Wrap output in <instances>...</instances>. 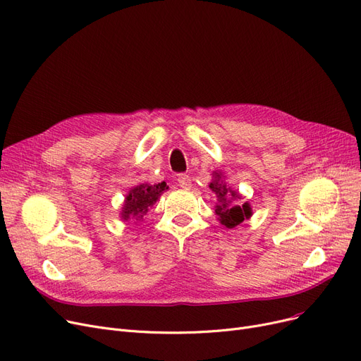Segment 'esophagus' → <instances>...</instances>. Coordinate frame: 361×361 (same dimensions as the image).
I'll return each mask as SVG.
<instances>
[{"label": "esophagus", "mask_w": 361, "mask_h": 361, "mask_svg": "<svg viewBox=\"0 0 361 361\" xmlns=\"http://www.w3.org/2000/svg\"><path fill=\"white\" fill-rule=\"evenodd\" d=\"M177 181H178V185L181 187V189H184V190H189L190 187H192V180H190V177L187 176V174H180Z\"/></svg>", "instance_id": "esophagus-1"}]
</instances>
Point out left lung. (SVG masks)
<instances>
[{
    "label": "left lung",
    "instance_id": "1",
    "mask_svg": "<svg viewBox=\"0 0 361 361\" xmlns=\"http://www.w3.org/2000/svg\"><path fill=\"white\" fill-rule=\"evenodd\" d=\"M212 181L209 184V189L216 195L218 203L215 205V215L218 216V221L227 228H233L243 223L245 219L250 218L252 215V208L247 202L240 203L242 195L236 190H231L230 187L226 185L223 181L221 172H212Z\"/></svg>",
    "mask_w": 361,
    "mask_h": 361
}]
</instances>
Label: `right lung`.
<instances>
[{"label":"right lung","mask_w":361,"mask_h":361,"mask_svg":"<svg viewBox=\"0 0 361 361\" xmlns=\"http://www.w3.org/2000/svg\"><path fill=\"white\" fill-rule=\"evenodd\" d=\"M168 190V185L165 181L158 184H138L130 190V193L125 196V202L122 205L121 218L123 221H130V219H135L140 221L147 214L149 208L153 207V203L159 199V196Z\"/></svg>","instance_id":"right-lung-1"}]
</instances>
